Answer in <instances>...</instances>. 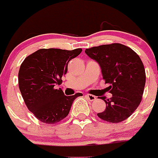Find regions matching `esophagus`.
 Segmentation results:
<instances>
[{
  "label": "esophagus",
  "mask_w": 158,
  "mask_h": 158,
  "mask_svg": "<svg viewBox=\"0 0 158 158\" xmlns=\"http://www.w3.org/2000/svg\"><path fill=\"white\" fill-rule=\"evenodd\" d=\"M86 97H87V98H88V99L89 100V101H91V102L95 101V100L96 99V97H95V95H90V94H87Z\"/></svg>",
  "instance_id": "obj_1"
}]
</instances>
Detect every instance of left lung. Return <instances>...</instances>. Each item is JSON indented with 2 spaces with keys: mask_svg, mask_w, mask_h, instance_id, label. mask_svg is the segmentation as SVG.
Here are the masks:
<instances>
[{
  "mask_svg": "<svg viewBox=\"0 0 158 158\" xmlns=\"http://www.w3.org/2000/svg\"><path fill=\"white\" fill-rule=\"evenodd\" d=\"M89 57L101 67L103 79L112 97L106 99V109L97 115L102 120L118 123L128 118L141 103L146 82L145 70L139 56L121 44L86 49Z\"/></svg>",
  "mask_w": 158,
  "mask_h": 158,
  "instance_id": "obj_1",
  "label": "left lung"
}]
</instances>
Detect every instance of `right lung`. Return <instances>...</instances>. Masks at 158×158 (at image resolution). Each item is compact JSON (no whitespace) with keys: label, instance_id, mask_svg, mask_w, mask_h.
I'll return each mask as SVG.
<instances>
[{"label":"right lung","instance_id":"right-lung-1","mask_svg":"<svg viewBox=\"0 0 158 158\" xmlns=\"http://www.w3.org/2000/svg\"><path fill=\"white\" fill-rule=\"evenodd\" d=\"M82 52V49H40L28 56L20 67L19 88L28 109L46 124H56L69 114L73 101L82 93L66 96L60 85L68 63Z\"/></svg>","mask_w":158,"mask_h":158}]
</instances>
